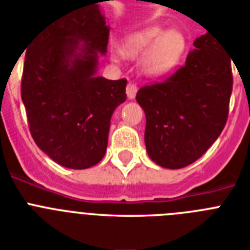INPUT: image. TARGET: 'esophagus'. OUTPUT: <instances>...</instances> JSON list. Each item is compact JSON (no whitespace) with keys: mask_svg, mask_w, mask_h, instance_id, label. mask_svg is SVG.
Wrapping results in <instances>:
<instances>
[{"mask_svg":"<svg viewBox=\"0 0 250 250\" xmlns=\"http://www.w3.org/2000/svg\"><path fill=\"white\" fill-rule=\"evenodd\" d=\"M137 91H138V87L135 86L134 83H129L126 86V95L129 99H134L135 95H137Z\"/></svg>","mask_w":250,"mask_h":250,"instance_id":"esophagus-1","label":"esophagus"}]
</instances>
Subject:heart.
<instances>
[{"label": "heart", "instance_id": "b5f03b06", "mask_svg": "<svg viewBox=\"0 0 250 250\" xmlns=\"http://www.w3.org/2000/svg\"><path fill=\"white\" fill-rule=\"evenodd\" d=\"M185 47L186 40L178 31L151 25L127 36L120 53L129 61L143 55L139 62L142 73L148 79H161L178 64Z\"/></svg>", "mask_w": 250, "mask_h": 250}]
</instances>
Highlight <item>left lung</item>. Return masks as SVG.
Wrapping results in <instances>:
<instances>
[{"label":"left lung","mask_w":250,"mask_h":250,"mask_svg":"<svg viewBox=\"0 0 250 250\" xmlns=\"http://www.w3.org/2000/svg\"><path fill=\"white\" fill-rule=\"evenodd\" d=\"M186 64L164 83L141 87L149 159L181 169L208 151L226 125L232 91L231 59L209 32L193 41Z\"/></svg>","instance_id":"8db88e82"}]
</instances>
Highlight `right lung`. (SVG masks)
Segmentation results:
<instances>
[{
    "label": "right lung",
    "instance_id": "right-lung-1",
    "mask_svg": "<svg viewBox=\"0 0 250 250\" xmlns=\"http://www.w3.org/2000/svg\"><path fill=\"white\" fill-rule=\"evenodd\" d=\"M108 35L99 5L87 3L54 18L25 46L21 101L29 130L62 167L87 169L104 157L112 113L126 101V80L97 76Z\"/></svg>",
    "mask_w": 250,
    "mask_h": 250
}]
</instances>
